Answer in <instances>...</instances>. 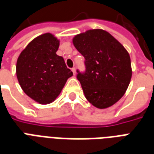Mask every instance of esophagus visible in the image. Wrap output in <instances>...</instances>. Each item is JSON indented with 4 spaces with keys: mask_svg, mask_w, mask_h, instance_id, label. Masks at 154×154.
Returning <instances> with one entry per match:
<instances>
[{
    "mask_svg": "<svg viewBox=\"0 0 154 154\" xmlns=\"http://www.w3.org/2000/svg\"><path fill=\"white\" fill-rule=\"evenodd\" d=\"M72 72H73V74H76V68L75 67H73V68H72Z\"/></svg>",
    "mask_w": 154,
    "mask_h": 154,
    "instance_id": "esophagus-1",
    "label": "esophagus"
}]
</instances>
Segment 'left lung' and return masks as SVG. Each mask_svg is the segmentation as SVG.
Here are the masks:
<instances>
[{"instance_id":"left-lung-1","label":"left lung","mask_w":154,"mask_h":154,"mask_svg":"<svg viewBox=\"0 0 154 154\" xmlns=\"http://www.w3.org/2000/svg\"><path fill=\"white\" fill-rule=\"evenodd\" d=\"M72 43L85 57V71L77 70V78L87 100L99 109L119 101L132 77L130 57L124 46L102 29L77 35Z\"/></svg>"}]
</instances>
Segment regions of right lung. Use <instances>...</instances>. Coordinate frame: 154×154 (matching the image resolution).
Segmentation results:
<instances>
[{
    "mask_svg": "<svg viewBox=\"0 0 154 154\" xmlns=\"http://www.w3.org/2000/svg\"><path fill=\"white\" fill-rule=\"evenodd\" d=\"M59 41L51 33L33 39L20 53L16 72L21 89L37 102L45 105L55 100L72 72L62 57L57 55Z\"/></svg>",
    "mask_w": 154,
    "mask_h": 154,
    "instance_id": "add662e5",
    "label": "right lung"
}]
</instances>
